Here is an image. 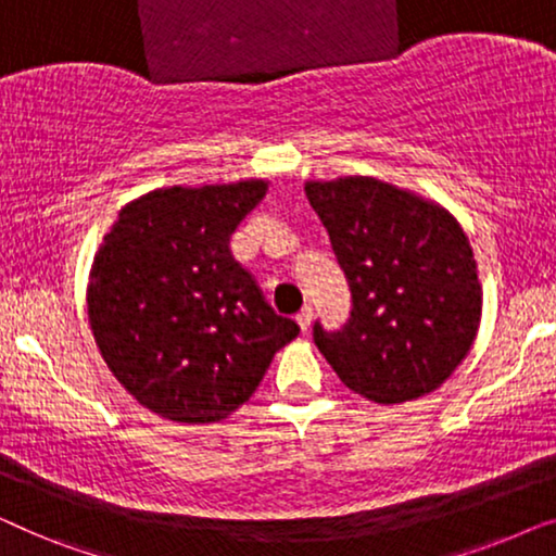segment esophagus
I'll use <instances>...</instances> for the list:
<instances>
[{
	"label": "esophagus",
	"instance_id": "obj_1",
	"mask_svg": "<svg viewBox=\"0 0 556 556\" xmlns=\"http://www.w3.org/2000/svg\"><path fill=\"white\" fill-rule=\"evenodd\" d=\"M295 321H299V326H301V331H308L311 329V321H314V308L311 306H306L301 311L299 316H295Z\"/></svg>",
	"mask_w": 556,
	"mask_h": 556
}]
</instances>
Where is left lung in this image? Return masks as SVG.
<instances>
[{"label":"left lung","instance_id":"1","mask_svg":"<svg viewBox=\"0 0 556 556\" xmlns=\"http://www.w3.org/2000/svg\"><path fill=\"white\" fill-rule=\"evenodd\" d=\"M306 197L352 291L339 331L314 324L318 352L349 390L382 405L438 390L481 321L463 227L438 204L371 177L308 181Z\"/></svg>","mask_w":556,"mask_h":556}]
</instances>
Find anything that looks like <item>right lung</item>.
<instances>
[{
  "instance_id": "right-lung-1",
  "label": "right lung",
  "mask_w": 556,
  "mask_h": 556,
  "mask_svg": "<svg viewBox=\"0 0 556 556\" xmlns=\"http://www.w3.org/2000/svg\"><path fill=\"white\" fill-rule=\"evenodd\" d=\"M268 181L156 189L126 204L98 248L88 318L113 377L151 413L217 422L257 390L299 337L230 238Z\"/></svg>"
}]
</instances>
